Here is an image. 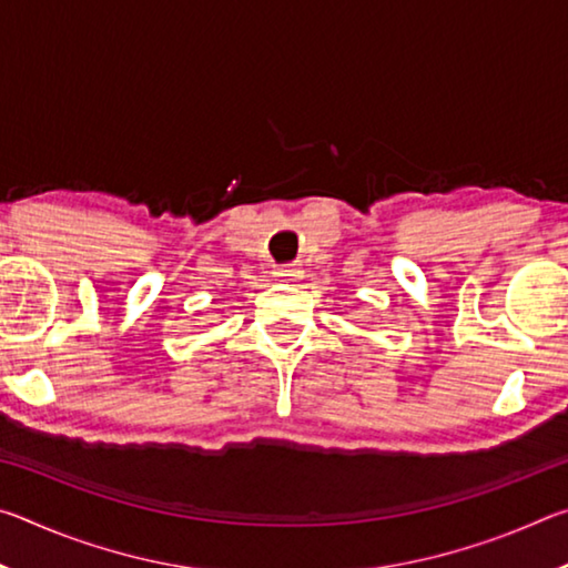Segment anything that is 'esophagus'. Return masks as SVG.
I'll return each instance as SVG.
<instances>
[{"label":"esophagus","mask_w":568,"mask_h":568,"mask_svg":"<svg viewBox=\"0 0 568 568\" xmlns=\"http://www.w3.org/2000/svg\"><path fill=\"white\" fill-rule=\"evenodd\" d=\"M275 275H281L283 281H291V283H297L303 277V271L297 265H281L277 267V273Z\"/></svg>","instance_id":"obj_1"}]
</instances>
